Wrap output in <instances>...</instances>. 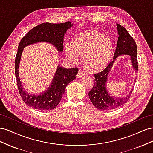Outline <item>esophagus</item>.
<instances>
[{
	"label": "esophagus",
	"mask_w": 153,
	"mask_h": 153,
	"mask_svg": "<svg viewBox=\"0 0 153 153\" xmlns=\"http://www.w3.org/2000/svg\"><path fill=\"white\" fill-rule=\"evenodd\" d=\"M84 72H82V71H78V74H77L76 77H77L78 78H81L82 76H84Z\"/></svg>",
	"instance_id": "1"
}]
</instances>
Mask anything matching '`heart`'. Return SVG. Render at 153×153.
<instances>
[{"mask_svg": "<svg viewBox=\"0 0 153 153\" xmlns=\"http://www.w3.org/2000/svg\"><path fill=\"white\" fill-rule=\"evenodd\" d=\"M112 51V43L108 36L95 30H87L75 36L71 44H67L65 52L72 61L78 55H84V67L90 71H96L108 63Z\"/></svg>", "mask_w": 153, "mask_h": 153, "instance_id": "b5f03b06", "label": "heart"}]
</instances>
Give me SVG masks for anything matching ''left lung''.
Returning a JSON list of instances; mask_svg holds the SVG:
<instances>
[{
	"label": "left lung",
	"instance_id": "1",
	"mask_svg": "<svg viewBox=\"0 0 153 153\" xmlns=\"http://www.w3.org/2000/svg\"><path fill=\"white\" fill-rule=\"evenodd\" d=\"M116 26L119 37L114 60L103 71L95 74L94 86L89 92V97L92 103L100 110H110L119 108L127 102L133 91L131 89L126 96L117 98L110 95L106 89V84L108 81V76L117 58L121 55H129L133 69L135 73L138 71L137 47L135 41L123 26L118 24Z\"/></svg>",
	"mask_w": 153,
	"mask_h": 153
}]
</instances>
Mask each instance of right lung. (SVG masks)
<instances>
[{
  "mask_svg": "<svg viewBox=\"0 0 153 153\" xmlns=\"http://www.w3.org/2000/svg\"><path fill=\"white\" fill-rule=\"evenodd\" d=\"M73 25L71 22L63 24L43 23L31 29L20 41L15 58V76L20 94L23 101L30 107L41 110L54 109L61 101L66 86L76 78L78 69L57 66L48 89L39 94H30L25 90L19 76L20 62L24 48L30 45L45 42L52 45L58 52L62 53L64 35Z\"/></svg>",
  "mask_w": 153,
  "mask_h": 153,
  "instance_id": "1",
  "label": "right lung"
}]
</instances>
